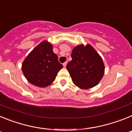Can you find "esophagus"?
Listing matches in <instances>:
<instances>
[{"instance_id": "obj_1", "label": "esophagus", "mask_w": 132, "mask_h": 132, "mask_svg": "<svg viewBox=\"0 0 132 132\" xmlns=\"http://www.w3.org/2000/svg\"><path fill=\"white\" fill-rule=\"evenodd\" d=\"M67 62H65L64 63H63V67H66V65H67Z\"/></svg>"}]
</instances>
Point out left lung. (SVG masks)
<instances>
[{
	"label": "left lung",
	"instance_id": "1",
	"mask_svg": "<svg viewBox=\"0 0 132 132\" xmlns=\"http://www.w3.org/2000/svg\"><path fill=\"white\" fill-rule=\"evenodd\" d=\"M71 57L67 69L73 83L82 89L96 86L103 77L105 67L94 47L88 44L77 45L72 50Z\"/></svg>",
	"mask_w": 132,
	"mask_h": 132
}]
</instances>
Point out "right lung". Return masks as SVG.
Wrapping results in <instances>:
<instances>
[{"instance_id": "obj_1", "label": "right lung", "mask_w": 132, "mask_h": 132, "mask_svg": "<svg viewBox=\"0 0 132 132\" xmlns=\"http://www.w3.org/2000/svg\"><path fill=\"white\" fill-rule=\"evenodd\" d=\"M63 65L53 52V45L44 40L27 55L22 64L23 74L27 80L40 88L50 86L55 79Z\"/></svg>"}]
</instances>
